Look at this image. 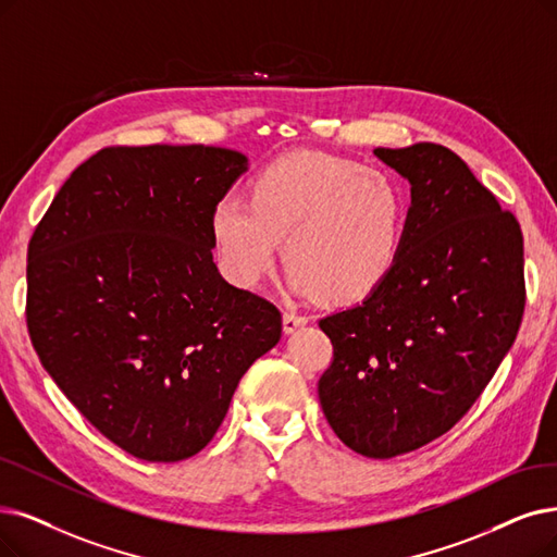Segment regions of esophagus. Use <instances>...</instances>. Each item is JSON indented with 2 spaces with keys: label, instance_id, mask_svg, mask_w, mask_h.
I'll use <instances>...</instances> for the list:
<instances>
[{
  "label": "esophagus",
  "instance_id": "esophagus-1",
  "mask_svg": "<svg viewBox=\"0 0 557 557\" xmlns=\"http://www.w3.org/2000/svg\"><path fill=\"white\" fill-rule=\"evenodd\" d=\"M308 322V318H304V315H297V313H293V310H285L283 313V331L285 333H295L299 326H304Z\"/></svg>",
  "mask_w": 557,
  "mask_h": 557
}]
</instances>
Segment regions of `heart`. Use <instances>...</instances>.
<instances>
[{
	"instance_id": "b5f03b06",
	"label": "heart",
	"mask_w": 557,
	"mask_h": 557,
	"mask_svg": "<svg viewBox=\"0 0 557 557\" xmlns=\"http://www.w3.org/2000/svg\"><path fill=\"white\" fill-rule=\"evenodd\" d=\"M405 221V194L386 173L299 150L256 175L251 201L219 198L210 231L221 270L239 287H258L274 272L283 239L295 295L356 301L393 272Z\"/></svg>"
}]
</instances>
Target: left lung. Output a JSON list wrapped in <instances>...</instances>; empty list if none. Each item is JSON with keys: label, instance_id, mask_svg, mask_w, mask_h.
<instances>
[{"label": "left lung", "instance_id": "8db88e82", "mask_svg": "<svg viewBox=\"0 0 557 557\" xmlns=\"http://www.w3.org/2000/svg\"><path fill=\"white\" fill-rule=\"evenodd\" d=\"M374 154L411 185L403 249L374 293L320 320L333 363L318 395L347 448L391 459L446 434L515 343L523 235L446 146Z\"/></svg>", "mask_w": 557, "mask_h": 557}]
</instances>
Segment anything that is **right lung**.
Returning a JSON list of instances; mask_svg holds the SVG:
<instances>
[{"label": "right lung", "mask_w": 557, "mask_h": 557, "mask_svg": "<svg viewBox=\"0 0 557 557\" xmlns=\"http://www.w3.org/2000/svg\"><path fill=\"white\" fill-rule=\"evenodd\" d=\"M249 169L214 146L104 148L73 171L27 251V326L63 395L146 461L201 453L281 313L212 260L210 214Z\"/></svg>", "instance_id": "right-lung-1"}]
</instances>
